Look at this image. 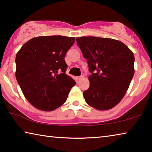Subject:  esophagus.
Returning a JSON list of instances; mask_svg holds the SVG:
<instances>
[{
	"label": "esophagus",
	"mask_w": 152,
	"mask_h": 152,
	"mask_svg": "<svg viewBox=\"0 0 152 152\" xmlns=\"http://www.w3.org/2000/svg\"><path fill=\"white\" fill-rule=\"evenodd\" d=\"M84 76V73H82L81 76L77 77V79H78V80H80V79H82V78H83Z\"/></svg>",
	"instance_id": "esophagus-1"
}]
</instances>
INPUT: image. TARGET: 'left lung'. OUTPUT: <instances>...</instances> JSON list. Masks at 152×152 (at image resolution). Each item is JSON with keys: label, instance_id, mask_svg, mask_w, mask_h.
Masks as SVG:
<instances>
[{"label": "left lung", "instance_id": "1", "mask_svg": "<svg viewBox=\"0 0 152 152\" xmlns=\"http://www.w3.org/2000/svg\"><path fill=\"white\" fill-rule=\"evenodd\" d=\"M76 42L92 73L89 88L83 92L85 101L96 110L112 109L125 96L134 75L133 53L110 38L80 37Z\"/></svg>", "mask_w": 152, "mask_h": 152}]
</instances>
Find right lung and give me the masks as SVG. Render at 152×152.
<instances>
[{
  "label": "right lung",
  "instance_id": "add662e5",
  "mask_svg": "<svg viewBox=\"0 0 152 152\" xmlns=\"http://www.w3.org/2000/svg\"><path fill=\"white\" fill-rule=\"evenodd\" d=\"M75 37L53 35L32 38L16 55L17 80L25 97L37 109L51 111L66 102L76 82L65 73V56Z\"/></svg>",
  "mask_w": 152,
  "mask_h": 152
}]
</instances>
